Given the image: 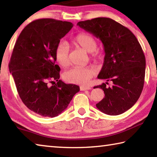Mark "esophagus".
I'll list each match as a JSON object with an SVG mask.
<instances>
[{
    "label": "esophagus",
    "mask_w": 157,
    "mask_h": 157,
    "mask_svg": "<svg viewBox=\"0 0 157 157\" xmlns=\"http://www.w3.org/2000/svg\"><path fill=\"white\" fill-rule=\"evenodd\" d=\"M81 91H85V90H90L91 88L90 86H81L79 87Z\"/></svg>",
    "instance_id": "obj_1"
}]
</instances>
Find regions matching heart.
<instances>
[{
  "label": "heart",
  "instance_id": "b5f03b06",
  "mask_svg": "<svg viewBox=\"0 0 157 157\" xmlns=\"http://www.w3.org/2000/svg\"><path fill=\"white\" fill-rule=\"evenodd\" d=\"M71 41L73 46L89 52L90 59L94 62H100L104 59V52L97 47V40L92 34L82 32L73 37ZM68 46L62 42L55 48V60L62 67L68 65ZM94 75V71L90 67H74L66 71L63 78L68 83L84 85L88 83Z\"/></svg>",
  "mask_w": 157,
  "mask_h": 157
}]
</instances>
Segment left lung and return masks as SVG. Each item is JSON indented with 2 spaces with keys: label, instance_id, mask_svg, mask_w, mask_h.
<instances>
[{
  "label": "left lung",
  "instance_id": "8db88e82",
  "mask_svg": "<svg viewBox=\"0 0 157 157\" xmlns=\"http://www.w3.org/2000/svg\"><path fill=\"white\" fill-rule=\"evenodd\" d=\"M77 25L99 38L104 46V63L98 78L107 82L94 87L105 93L97 108L111 116L125 112L139 100L144 85L145 57L139 41L128 28L109 18L79 21ZM108 81L113 82L112 87L106 86Z\"/></svg>",
  "mask_w": 157,
  "mask_h": 157
}]
</instances>
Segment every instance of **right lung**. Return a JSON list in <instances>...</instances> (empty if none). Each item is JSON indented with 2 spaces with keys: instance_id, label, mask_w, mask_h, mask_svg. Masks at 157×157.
<instances>
[{
  "instance_id": "1",
  "label": "right lung",
  "mask_w": 157,
  "mask_h": 157,
  "mask_svg": "<svg viewBox=\"0 0 157 157\" xmlns=\"http://www.w3.org/2000/svg\"><path fill=\"white\" fill-rule=\"evenodd\" d=\"M73 27L68 21L41 18L21 32L9 63L21 100L29 109L45 117H55L67 108L78 85L59 79L55 49Z\"/></svg>"
}]
</instances>
